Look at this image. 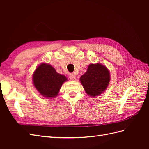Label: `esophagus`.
Segmentation results:
<instances>
[{
  "instance_id": "34e87169",
  "label": "esophagus",
  "mask_w": 149,
  "mask_h": 149,
  "mask_svg": "<svg viewBox=\"0 0 149 149\" xmlns=\"http://www.w3.org/2000/svg\"><path fill=\"white\" fill-rule=\"evenodd\" d=\"M70 79L71 81H74V80H76L75 76H74L73 74H70Z\"/></svg>"
}]
</instances>
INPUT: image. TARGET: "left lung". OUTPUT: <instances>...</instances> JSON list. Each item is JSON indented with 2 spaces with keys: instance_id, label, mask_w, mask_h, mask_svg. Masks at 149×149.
<instances>
[{
  "instance_id": "obj_1",
  "label": "left lung",
  "mask_w": 149,
  "mask_h": 149,
  "mask_svg": "<svg viewBox=\"0 0 149 149\" xmlns=\"http://www.w3.org/2000/svg\"><path fill=\"white\" fill-rule=\"evenodd\" d=\"M110 81V73L101 63L90 64L87 71L80 77V82L88 95H100L106 89Z\"/></svg>"
}]
</instances>
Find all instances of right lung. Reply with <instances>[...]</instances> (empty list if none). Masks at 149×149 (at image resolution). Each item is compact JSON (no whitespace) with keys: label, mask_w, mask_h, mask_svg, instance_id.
I'll list each match as a JSON object with an SVG mask.
<instances>
[{"label":"right lung","mask_w":149,"mask_h":149,"mask_svg":"<svg viewBox=\"0 0 149 149\" xmlns=\"http://www.w3.org/2000/svg\"><path fill=\"white\" fill-rule=\"evenodd\" d=\"M66 81L65 76L58 73L53 67L45 63L36 68L33 75L34 86L40 94L47 98L56 97Z\"/></svg>","instance_id":"1"}]
</instances>
